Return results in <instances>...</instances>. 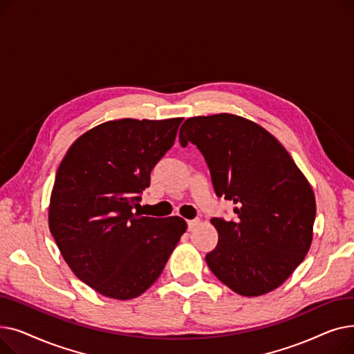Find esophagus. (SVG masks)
<instances>
[{
    "label": "esophagus",
    "mask_w": 354,
    "mask_h": 354,
    "mask_svg": "<svg viewBox=\"0 0 354 354\" xmlns=\"http://www.w3.org/2000/svg\"><path fill=\"white\" fill-rule=\"evenodd\" d=\"M199 224H201L199 219H189V221H188V230H189V231H194Z\"/></svg>",
    "instance_id": "obj_1"
}]
</instances>
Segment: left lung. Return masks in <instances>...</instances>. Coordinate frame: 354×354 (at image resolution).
<instances>
[{"instance_id":"1","label":"left lung","mask_w":354,"mask_h":354,"mask_svg":"<svg viewBox=\"0 0 354 354\" xmlns=\"http://www.w3.org/2000/svg\"><path fill=\"white\" fill-rule=\"evenodd\" d=\"M179 142L199 149L216 196L236 205L235 219H211L209 270L245 297L281 286L308 252L315 219L314 192L292 158L266 129L228 113L187 119Z\"/></svg>"}]
</instances>
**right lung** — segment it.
<instances>
[{
	"mask_svg": "<svg viewBox=\"0 0 354 354\" xmlns=\"http://www.w3.org/2000/svg\"><path fill=\"white\" fill-rule=\"evenodd\" d=\"M182 120L106 122L74 142L59 166L50 232L71 271L102 295L130 300L145 292L187 231L179 216L138 211Z\"/></svg>",
	"mask_w": 354,
	"mask_h": 354,
	"instance_id": "add662e5",
	"label": "right lung"
}]
</instances>
